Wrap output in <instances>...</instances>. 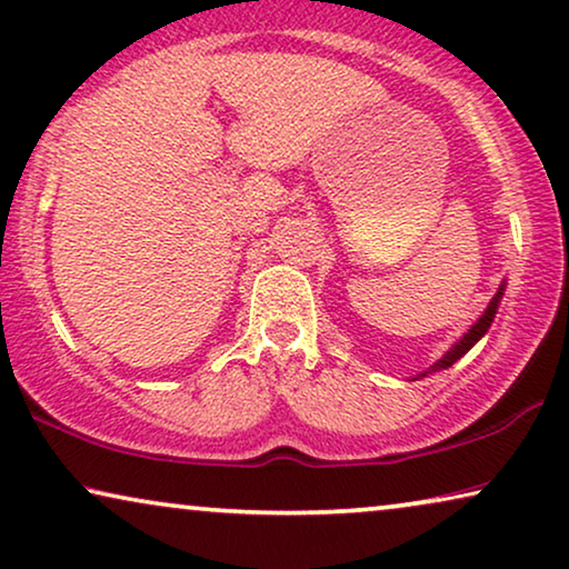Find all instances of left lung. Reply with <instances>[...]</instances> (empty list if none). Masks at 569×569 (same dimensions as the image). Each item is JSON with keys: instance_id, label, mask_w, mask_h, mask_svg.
<instances>
[{"instance_id": "8db88e82", "label": "left lung", "mask_w": 569, "mask_h": 569, "mask_svg": "<svg viewBox=\"0 0 569 569\" xmlns=\"http://www.w3.org/2000/svg\"><path fill=\"white\" fill-rule=\"evenodd\" d=\"M502 290H505V284H500V292H497V295H495V298H492V302H489V306H487V310H485V313H481V316L477 318V323H473V326H471V329H469V331H466V333H463V337H461V339H458V341H456V345H453V347H450V349H448V352H446V355H442L438 362H435V365H432V368H430V370L419 372V378L430 376V372H438V370H446V368H450V365H453V362H458V360H461V357H463L466 352H469V349H471L473 345H477V341H479L481 337H485V333H487V329H489V326H492V321H495V313H497V306H500Z\"/></svg>"}]
</instances>
